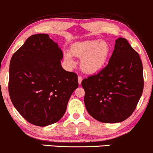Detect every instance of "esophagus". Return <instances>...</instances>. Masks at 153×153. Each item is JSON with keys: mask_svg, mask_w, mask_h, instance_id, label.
I'll use <instances>...</instances> for the list:
<instances>
[{"mask_svg": "<svg viewBox=\"0 0 153 153\" xmlns=\"http://www.w3.org/2000/svg\"><path fill=\"white\" fill-rule=\"evenodd\" d=\"M82 77L81 76V75H78V83L79 85L81 84V82H82Z\"/></svg>", "mask_w": 153, "mask_h": 153, "instance_id": "obj_1", "label": "esophagus"}]
</instances>
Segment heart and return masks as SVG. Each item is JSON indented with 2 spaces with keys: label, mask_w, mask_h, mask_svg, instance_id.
Returning <instances> with one entry per match:
<instances>
[{
  "label": "heart",
  "mask_w": 153,
  "mask_h": 153,
  "mask_svg": "<svg viewBox=\"0 0 153 153\" xmlns=\"http://www.w3.org/2000/svg\"><path fill=\"white\" fill-rule=\"evenodd\" d=\"M110 53V46L106 41L100 39L88 40L75 44L71 49V53L78 58H82L80 66L87 73H94L101 70L107 62ZM65 59L73 63L69 53L65 54Z\"/></svg>",
  "instance_id": "heart-1"
}]
</instances>
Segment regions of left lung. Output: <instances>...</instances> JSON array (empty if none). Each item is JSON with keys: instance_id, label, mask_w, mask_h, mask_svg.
<instances>
[{"instance_id": "obj_1", "label": "left lung", "mask_w": 153, "mask_h": 153, "mask_svg": "<svg viewBox=\"0 0 153 153\" xmlns=\"http://www.w3.org/2000/svg\"><path fill=\"white\" fill-rule=\"evenodd\" d=\"M139 54L125 38L116 44L109 63L99 73L83 79L87 111L102 123L121 122L136 109L144 86Z\"/></svg>"}]
</instances>
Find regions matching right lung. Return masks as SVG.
<instances>
[{
    "mask_svg": "<svg viewBox=\"0 0 153 153\" xmlns=\"http://www.w3.org/2000/svg\"><path fill=\"white\" fill-rule=\"evenodd\" d=\"M62 59L61 49L45 34L30 36L11 58L10 97L32 124L46 126L59 121L78 88V75L63 68Z\"/></svg>",
    "mask_w": 153,
    "mask_h": 153,
    "instance_id": "add662e5",
    "label": "right lung"
}]
</instances>
